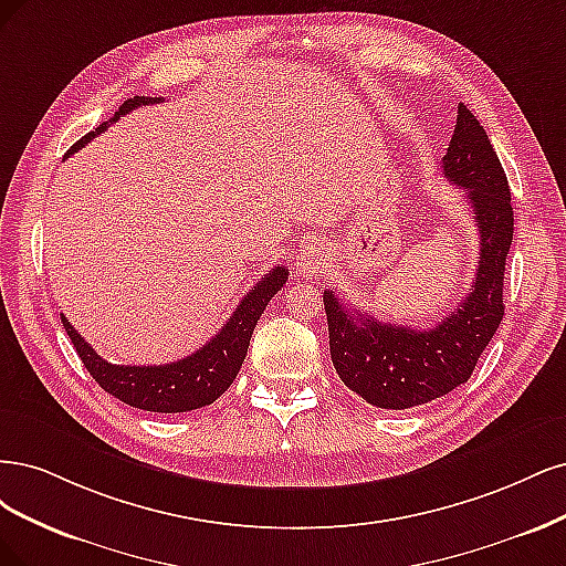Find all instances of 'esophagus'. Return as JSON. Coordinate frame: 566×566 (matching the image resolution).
Instances as JSON below:
<instances>
[{"label":"esophagus","instance_id":"obj_1","mask_svg":"<svg viewBox=\"0 0 566 566\" xmlns=\"http://www.w3.org/2000/svg\"><path fill=\"white\" fill-rule=\"evenodd\" d=\"M326 259H329V247H326L322 240H315V242H307L305 249L298 253L296 259V272L298 275H315V272H319L324 265H326Z\"/></svg>","mask_w":566,"mask_h":566}]
</instances>
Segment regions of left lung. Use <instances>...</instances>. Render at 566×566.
Wrapping results in <instances>:
<instances>
[{"label": "left lung", "instance_id": "left-lung-1", "mask_svg": "<svg viewBox=\"0 0 566 566\" xmlns=\"http://www.w3.org/2000/svg\"><path fill=\"white\" fill-rule=\"evenodd\" d=\"M442 171L463 188L480 230V265L465 301L432 329H411L348 310L334 291H324L336 374L380 409L428 405L459 388L503 319V272L515 230L510 186L484 126L463 103Z\"/></svg>", "mask_w": 566, "mask_h": 566}]
</instances>
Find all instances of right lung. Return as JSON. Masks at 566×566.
<instances>
[{
	"instance_id": "right-lung-1",
	"label": "right lung",
	"mask_w": 566,
	"mask_h": 566,
	"mask_svg": "<svg viewBox=\"0 0 566 566\" xmlns=\"http://www.w3.org/2000/svg\"><path fill=\"white\" fill-rule=\"evenodd\" d=\"M159 101L161 98L150 96H134L129 101H124L111 122H103L96 132L80 138L72 145L67 155L77 153L82 145H86L91 138H96L122 115H129L140 105H153ZM286 280V268H272L242 298V303L234 307V313L223 324V329L218 332L205 348H199L197 353L178 361L159 364V367H129V364L124 367V364L105 361L75 332V326L67 322L65 315H61V322L72 345H75L80 359L84 361L86 371L96 378V382L105 392H111L113 397L122 399L124 405L143 411L184 413L213 405L216 399L232 386V380L242 369L251 334L256 329V322L261 319L270 298L277 294Z\"/></svg>"
}]
</instances>
